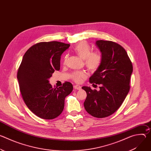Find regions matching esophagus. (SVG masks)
<instances>
[{"label":"esophagus","mask_w":151,"mask_h":151,"mask_svg":"<svg viewBox=\"0 0 151 151\" xmlns=\"http://www.w3.org/2000/svg\"><path fill=\"white\" fill-rule=\"evenodd\" d=\"M73 88H74V89L75 90H81V86H79V85H74V87H73Z\"/></svg>","instance_id":"34e87169"}]
</instances>
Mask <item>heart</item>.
<instances>
[{"instance_id":"b5f03b06","label":"heart","mask_w":151,"mask_h":151,"mask_svg":"<svg viewBox=\"0 0 151 151\" xmlns=\"http://www.w3.org/2000/svg\"><path fill=\"white\" fill-rule=\"evenodd\" d=\"M74 51L80 58L84 60L85 66L90 71H96L101 65V54L99 51L91 52V48L87 42L79 43L75 47ZM66 56L64 59H66ZM87 76V74L84 72H77L73 73V79L76 82H81Z\"/></svg>"}]
</instances>
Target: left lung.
<instances>
[{
	"label": "left lung",
	"mask_w": 151,
	"mask_h": 151,
	"mask_svg": "<svg viewBox=\"0 0 151 151\" xmlns=\"http://www.w3.org/2000/svg\"><path fill=\"white\" fill-rule=\"evenodd\" d=\"M102 57L100 67L90 78L93 84H100V90L82 87L87 93L83 105L89 114L98 118L109 116L121 106L130 90L133 65L126 51L108 40H97Z\"/></svg>",
	"instance_id": "8db88e82"
}]
</instances>
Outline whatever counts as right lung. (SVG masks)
<instances>
[{"label":"right lung","mask_w":151,"mask_h":151,"mask_svg":"<svg viewBox=\"0 0 151 151\" xmlns=\"http://www.w3.org/2000/svg\"><path fill=\"white\" fill-rule=\"evenodd\" d=\"M69 44L52 41L40 42L25 53L17 73L19 90L28 108L44 119L58 116L64 107V100L73 90L66 82L62 87H52L49 79L59 70L62 54Z\"/></svg>","instance_id":"add662e5"}]
</instances>
